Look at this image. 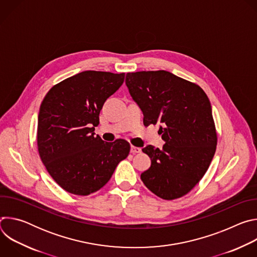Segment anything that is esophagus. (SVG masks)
<instances>
[{
    "label": "esophagus",
    "mask_w": 257,
    "mask_h": 257,
    "mask_svg": "<svg viewBox=\"0 0 257 257\" xmlns=\"http://www.w3.org/2000/svg\"><path fill=\"white\" fill-rule=\"evenodd\" d=\"M141 152V149L140 148H137V146H134V145H131V154L135 155V154H138Z\"/></svg>",
    "instance_id": "34e87169"
}]
</instances>
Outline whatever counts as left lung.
Masks as SVG:
<instances>
[{
    "label": "left lung",
    "instance_id": "1",
    "mask_svg": "<svg viewBox=\"0 0 257 257\" xmlns=\"http://www.w3.org/2000/svg\"><path fill=\"white\" fill-rule=\"evenodd\" d=\"M126 85L143 113V124H161L163 149L142 152L152 166L140 176L157 196L173 200L190 192L206 173L216 150L211 105L203 89L173 73H127Z\"/></svg>",
    "mask_w": 257,
    "mask_h": 257
}]
</instances>
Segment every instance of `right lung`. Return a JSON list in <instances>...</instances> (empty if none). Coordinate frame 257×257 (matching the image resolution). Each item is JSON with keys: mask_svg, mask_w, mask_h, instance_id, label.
I'll list each match as a JSON object with an SVG mask.
<instances>
[{"mask_svg": "<svg viewBox=\"0 0 257 257\" xmlns=\"http://www.w3.org/2000/svg\"><path fill=\"white\" fill-rule=\"evenodd\" d=\"M125 73L84 71L54 85L38 122V150L47 171L65 191L89 195L103 187L130 144L94 136L105 99L123 84Z\"/></svg>", "mask_w": 257, "mask_h": 257, "instance_id": "add662e5", "label": "right lung"}]
</instances>
